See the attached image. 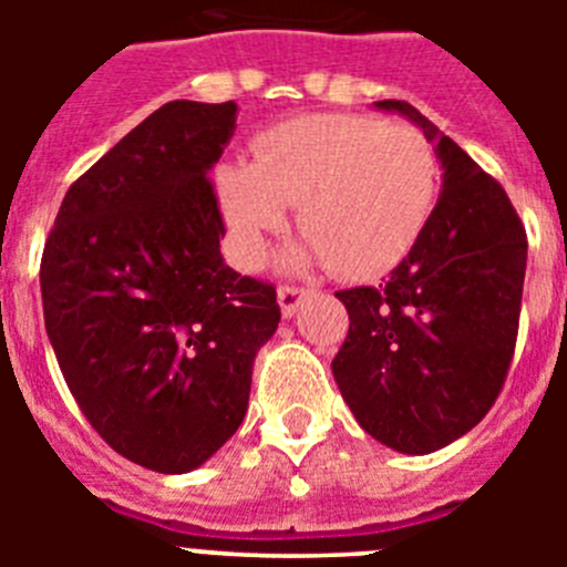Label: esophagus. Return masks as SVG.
<instances>
[{
	"label": "esophagus",
	"mask_w": 567,
	"mask_h": 567,
	"mask_svg": "<svg viewBox=\"0 0 567 567\" xmlns=\"http://www.w3.org/2000/svg\"><path fill=\"white\" fill-rule=\"evenodd\" d=\"M309 298V289L307 287H280L278 289V307L284 318H292L298 312L300 300Z\"/></svg>",
	"instance_id": "34e87169"
}]
</instances>
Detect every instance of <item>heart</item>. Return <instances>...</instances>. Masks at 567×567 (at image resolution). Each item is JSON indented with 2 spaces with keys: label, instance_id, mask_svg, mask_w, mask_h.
<instances>
[{
  "label": "heart",
  "instance_id": "b5f03b06",
  "mask_svg": "<svg viewBox=\"0 0 567 567\" xmlns=\"http://www.w3.org/2000/svg\"><path fill=\"white\" fill-rule=\"evenodd\" d=\"M437 155L420 130L372 115H298L260 133L252 164L218 169V198L244 260L298 204L307 247L340 278H372L412 252L437 202Z\"/></svg>",
  "mask_w": 567,
  "mask_h": 567
}]
</instances>
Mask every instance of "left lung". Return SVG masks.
Wrapping results in <instances>:
<instances>
[{
  "instance_id": "1",
  "label": "left lung",
  "mask_w": 567,
  "mask_h": 567,
  "mask_svg": "<svg viewBox=\"0 0 567 567\" xmlns=\"http://www.w3.org/2000/svg\"><path fill=\"white\" fill-rule=\"evenodd\" d=\"M417 124L443 167L437 207L380 287L338 292L349 334L332 374L365 434L432 454L497 400L519 329L528 238L508 195L409 102H374Z\"/></svg>"
}]
</instances>
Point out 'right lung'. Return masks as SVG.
<instances>
[{
  "mask_svg": "<svg viewBox=\"0 0 567 567\" xmlns=\"http://www.w3.org/2000/svg\"><path fill=\"white\" fill-rule=\"evenodd\" d=\"M238 104L167 102L70 184L44 240V329L99 437L158 474L207 463L247 414L272 284L224 264L209 169Z\"/></svg>",
  "mask_w": 567,
  "mask_h": 567,
  "instance_id": "1",
  "label": "right lung"
}]
</instances>
